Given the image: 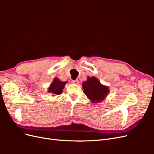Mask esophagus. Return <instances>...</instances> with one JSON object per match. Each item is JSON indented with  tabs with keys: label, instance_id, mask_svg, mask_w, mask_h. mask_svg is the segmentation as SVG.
Masks as SVG:
<instances>
[{
	"label": "esophagus",
	"instance_id": "1",
	"mask_svg": "<svg viewBox=\"0 0 154 154\" xmlns=\"http://www.w3.org/2000/svg\"><path fill=\"white\" fill-rule=\"evenodd\" d=\"M72 82L73 83H74V84H78V83H79V81H78V80H72Z\"/></svg>",
	"mask_w": 154,
	"mask_h": 154
}]
</instances>
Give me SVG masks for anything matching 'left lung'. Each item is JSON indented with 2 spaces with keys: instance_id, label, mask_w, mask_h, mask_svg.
<instances>
[{
  "instance_id": "1",
  "label": "left lung",
  "mask_w": 154,
  "mask_h": 154,
  "mask_svg": "<svg viewBox=\"0 0 154 154\" xmlns=\"http://www.w3.org/2000/svg\"><path fill=\"white\" fill-rule=\"evenodd\" d=\"M83 91L84 94L92 103L103 101L110 92L109 88L103 84L96 77H87V80L83 82Z\"/></svg>"
}]
</instances>
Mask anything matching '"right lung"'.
Listing matches in <instances>:
<instances>
[{"label":"right lung","mask_w":154,"mask_h":154,"mask_svg":"<svg viewBox=\"0 0 154 154\" xmlns=\"http://www.w3.org/2000/svg\"><path fill=\"white\" fill-rule=\"evenodd\" d=\"M67 82H61L58 78H54L53 82L48 87V92L53 96L62 94Z\"/></svg>","instance_id":"obj_1"}]
</instances>
